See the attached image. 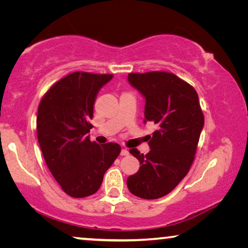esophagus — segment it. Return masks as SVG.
Wrapping results in <instances>:
<instances>
[{"instance_id":"34e87169","label":"esophagus","mask_w":248,"mask_h":248,"mask_svg":"<svg viewBox=\"0 0 248 248\" xmlns=\"http://www.w3.org/2000/svg\"><path fill=\"white\" fill-rule=\"evenodd\" d=\"M120 154L123 155V156H127V155H129V151L127 149H123V150H121Z\"/></svg>"}]
</instances>
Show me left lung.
<instances>
[{"label":"left lung","instance_id":"1","mask_svg":"<svg viewBox=\"0 0 248 248\" xmlns=\"http://www.w3.org/2000/svg\"><path fill=\"white\" fill-rule=\"evenodd\" d=\"M130 85L145 99L144 124L158 129L149 141L150 152H129L140 169L127 179L128 189L143 199H157L174 189L195 159L204 118L194 87L169 72L129 73Z\"/></svg>","mask_w":248,"mask_h":248}]
</instances>
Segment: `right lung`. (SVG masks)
<instances>
[{
    "label": "right lung",
    "mask_w": 248,
    "mask_h": 248,
    "mask_svg": "<svg viewBox=\"0 0 248 248\" xmlns=\"http://www.w3.org/2000/svg\"><path fill=\"white\" fill-rule=\"evenodd\" d=\"M111 74L73 72L50 87L38 107L37 138L49 170L73 198L95 194L121 151L119 144L91 142L94 104Z\"/></svg>",
    "instance_id": "right-lung-1"
}]
</instances>
